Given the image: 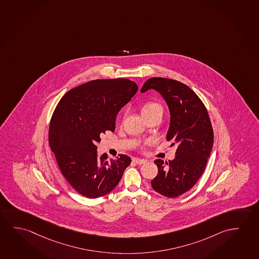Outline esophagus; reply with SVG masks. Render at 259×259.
I'll return each mask as SVG.
<instances>
[{"mask_svg": "<svg viewBox=\"0 0 259 259\" xmlns=\"http://www.w3.org/2000/svg\"><path fill=\"white\" fill-rule=\"evenodd\" d=\"M132 160L133 162H135L136 164H142L144 163H146V160L145 159H142V158H138V157H133L132 158Z\"/></svg>", "mask_w": 259, "mask_h": 259, "instance_id": "obj_1", "label": "esophagus"}]
</instances>
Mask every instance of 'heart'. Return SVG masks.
Returning a JSON list of instances; mask_svg holds the SVG:
<instances>
[{
    "instance_id": "heart-1",
    "label": "heart",
    "mask_w": 259,
    "mask_h": 259,
    "mask_svg": "<svg viewBox=\"0 0 259 259\" xmlns=\"http://www.w3.org/2000/svg\"><path fill=\"white\" fill-rule=\"evenodd\" d=\"M156 111H163V109H162L160 104L156 103H148L144 105L143 109H142V113H143V116H146Z\"/></svg>"
}]
</instances>
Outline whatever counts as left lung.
Here are the masks:
<instances>
[{"instance_id": "1", "label": "left lung", "mask_w": 259, "mask_h": 259, "mask_svg": "<svg viewBox=\"0 0 259 259\" xmlns=\"http://www.w3.org/2000/svg\"><path fill=\"white\" fill-rule=\"evenodd\" d=\"M149 89L158 92L167 103L170 126L166 140L177 145L175 159L155 160L158 174L151 185L165 197H177L189 191L204 171L213 146V130L204 104L185 83L152 77L140 92Z\"/></svg>"}]
</instances>
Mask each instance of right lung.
<instances>
[{
    "label": "right lung",
    "instance_id": "add662e5",
    "mask_svg": "<svg viewBox=\"0 0 259 259\" xmlns=\"http://www.w3.org/2000/svg\"><path fill=\"white\" fill-rule=\"evenodd\" d=\"M138 92L126 78L98 79L68 91L54 111L49 142L64 177L77 193L102 197L119 184L132 159L98 156L97 144L115 131L116 116Z\"/></svg>",
    "mask_w": 259,
    "mask_h": 259
}]
</instances>
